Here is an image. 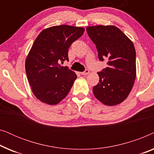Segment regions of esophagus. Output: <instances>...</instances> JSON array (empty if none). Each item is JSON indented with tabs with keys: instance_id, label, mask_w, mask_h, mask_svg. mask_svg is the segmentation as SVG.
<instances>
[{
	"instance_id": "1",
	"label": "esophagus",
	"mask_w": 154,
	"mask_h": 154,
	"mask_svg": "<svg viewBox=\"0 0 154 154\" xmlns=\"http://www.w3.org/2000/svg\"><path fill=\"white\" fill-rule=\"evenodd\" d=\"M89 73H90V71L88 70V69H85V71H83V72H81V74L82 75H87Z\"/></svg>"
}]
</instances>
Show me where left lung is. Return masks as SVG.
I'll return each mask as SVG.
<instances>
[{
	"instance_id": "obj_1",
	"label": "left lung",
	"mask_w": 154,
	"mask_h": 154,
	"mask_svg": "<svg viewBox=\"0 0 154 154\" xmlns=\"http://www.w3.org/2000/svg\"><path fill=\"white\" fill-rule=\"evenodd\" d=\"M86 31L95 44L100 61L107 59V67L98 72L100 81L92 88L94 95L108 106L127 98L136 78V52L132 42L117 27L88 26Z\"/></svg>"
}]
</instances>
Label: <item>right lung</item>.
<instances>
[{"instance_id": "right-lung-1", "label": "right lung", "mask_w": 154, "mask_h": 154, "mask_svg": "<svg viewBox=\"0 0 154 154\" xmlns=\"http://www.w3.org/2000/svg\"><path fill=\"white\" fill-rule=\"evenodd\" d=\"M83 27L61 25L44 29L35 40L26 60V73L34 95L54 105L70 91L77 75L60 64L69 61V48L83 34Z\"/></svg>"}]
</instances>
